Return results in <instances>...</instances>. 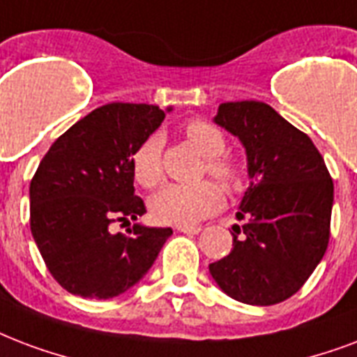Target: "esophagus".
Returning a JSON list of instances; mask_svg holds the SVG:
<instances>
[{
  "label": "esophagus",
  "instance_id": "esophagus-1",
  "mask_svg": "<svg viewBox=\"0 0 357 357\" xmlns=\"http://www.w3.org/2000/svg\"><path fill=\"white\" fill-rule=\"evenodd\" d=\"M178 232L181 234H200L202 228L200 227H178Z\"/></svg>",
  "mask_w": 357,
  "mask_h": 357
}]
</instances>
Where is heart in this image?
<instances>
[{
	"instance_id": "1",
	"label": "heart",
	"mask_w": 357,
	"mask_h": 357,
	"mask_svg": "<svg viewBox=\"0 0 357 357\" xmlns=\"http://www.w3.org/2000/svg\"><path fill=\"white\" fill-rule=\"evenodd\" d=\"M185 132L192 146L206 157L208 174L222 181L227 187H236L241 179V174L236 162L222 157L227 149V138L221 130L208 121L197 119L187 125ZM160 149H162V136L153 132L138 144V148L130 157L132 176L142 187L148 189L155 187L162 179ZM222 204L225 198L221 189L211 181L198 185L167 183L149 198V213L155 221L162 225L187 227L217 213L222 208Z\"/></svg>"
}]
</instances>
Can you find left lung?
I'll use <instances>...</instances> for the list:
<instances>
[{
  "instance_id": "left-lung-1",
  "label": "left lung",
  "mask_w": 357,
  "mask_h": 357,
  "mask_svg": "<svg viewBox=\"0 0 357 357\" xmlns=\"http://www.w3.org/2000/svg\"><path fill=\"white\" fill-rule=\"evenodd\" d=\"M213 121L245 148L249 187L232 251L209 273L236 301L275 305L305 284L328 249L333 181L311 138L266 102H222Z\"/></svg>"
}]
</instances>
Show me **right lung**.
I'll return each mask as SVG.
<instances>
[{"label":"right lung","instance_id":"right-lung-1","mask_svg":"<svg viewBox=\"0 0 357 357\" xmlns=\"http://www.w3.org/2000/svg\"><path fill=\"white\" fill-rule=\"evenodd\" d=\"M167 112L153 105L112 102L65 130L29 185V227L52 277L67 292L116 298L153 266L172 228L144 227L146 206L135 195L130 157L159 129ZM114 220H135L130 236Z\"/></svg>","mask_w":357,"mask_h":357}]
</instances>
